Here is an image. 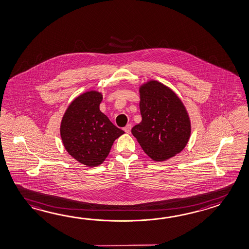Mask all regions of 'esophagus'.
<instances>
[{"mask_svg":"<svg viewBox=\"0 0 249 249\" xmlns=\"http://www.w3.org/2000/svg\"><path fill=\"white\" fill-rule=\"evenodd\" d=\"M131 127H132L131 124H127V126L124 127V131H125L126 133H127V134H129L130 131H131Z\"/></svg>","mask_w":249,"mask_h":249,"instance_id":"34e87169","label":"esophagus"}]
</instances>
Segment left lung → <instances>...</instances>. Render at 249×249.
Here are the masks:
<instances>
[{
  "label": "left lung",
  "mask_w": 249,
  "mask_h": 249,
  "mask_svg": "<svg viewBox=\"0 0 249 249\" xmlns=\"http://www.w3.org/2000/svg\"><path fill=\"white\" fill-rule=\"evenodd\" d=\"M142 121L131 129L143 152L154 161L176 156L186 146L191 121L183 102L170 88L160 81L139 87Z\"/></svg>",
  "instance_id": "8db88e82"
}]
</instances>
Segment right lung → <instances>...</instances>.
Returning a JSON list of instances; mask_svg holds the SVG:
<instances>
[{
  "instance_id": "add662e5",
  "label": "right lung",
  "mask_w": 249,
  "mask_h": 249,
  "mask_svg": "<svg viewBox=\"0 0 249 249\" xmlns=\"http://www.w3.org/2000/svg\"><path fill=\"white\" fill-rule=\"evenodd\" d=\"M102 99L101 92L97 90L78 96L67 107L60 124L66 152L87 167L101 165L113 142L124 134L100 111Z\"/></svg>"
}]
</instances>
